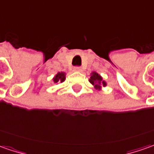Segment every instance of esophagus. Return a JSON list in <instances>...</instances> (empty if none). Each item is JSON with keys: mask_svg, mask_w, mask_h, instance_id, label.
I'll use <instances>...</instances> for the list:
<instances>
[{"mask_svg": "<svg viewBox=\"0 0 154 154\" xmlns=\"http://www.w3.org/2000/svg\"><path fill=\"white\" fill-rule=\"evenodd\" d=\"M74 71H75V72H82V67H80V66H75V67H74Z\"/></svg>", "mask_w": 154, "mask_h": 154, "instance_id": "obj_1", "label": "esophagus"}]
</instances>
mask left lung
Segmentation results:
<instances>
[{
  "label": "left lung",
  "instance_id": "obj_1",
  "mask_svg": "<svg viewBox=\"0 0 154 154\" xmlns=\"http://www.w3.org/2000/svg\"><path fill=\"white\" fill-rule=\"evenodd\" d=\"M89 82L93 85L94 86L95 88L97 89H99L100 88H102V86L105 87L106 86V82L104 81H103L102 77L99 76L98 73L93 72L91 74V77L89 78Z\"/></svg>",
  "mask_w": 154,
  "mask_h": 154
}]
</instances>
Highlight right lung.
Instances as JSON below:
<instances>
[{
    "label": "right lung",
    "instance_id": "1",
    "mask_svg": "<svg viewBox=\"0 0 154 154\" xmlns=\"http://www.w3.org/2000/svg\"><path fill=\"white\" fill-rule=\"evenodd\" d=\"M65 77H66V75H65L64 72H58L55 75V77H54L53 81L55 82V83H56V82H62L66 79Z\"/></svg>",
    "mask_w": 154,
    "mask_h": 154
}]
</instances>
